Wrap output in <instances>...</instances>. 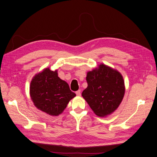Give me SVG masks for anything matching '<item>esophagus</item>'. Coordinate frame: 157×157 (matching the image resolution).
Masks as SVG:
<instances>
[{"mask_svg":"<svg viewBox=\"0 0 157 157\" xmlns=\"http://www.w3.org/2000/svg\"><path fill=\"white\" fill-rule=\"evenodd\" d=\"M76 95L77 96H81V90H78L77 91H76Z\"/></svg>","mask_w":157,"mask_h":157,"instance_id":"1","label":"esophagus"}]
</instances>
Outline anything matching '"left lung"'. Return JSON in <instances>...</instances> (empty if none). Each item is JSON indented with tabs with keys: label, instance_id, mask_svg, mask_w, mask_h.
Listing matches in <instances>:
<instances>
[{
	"label": "left lung",
	"instance_id": "left-lung-1",
	"mask_svg": "<svg viewBox=\"0 0 157 157\" xmlns=\"http://www.w3.org/2000/svg\"><path fill=\"white\" fill-rule=\"evenodd\" d=\"M88 86L82 96L97 116L104 117L120 105L125 93L122 76L116 70L100 64L97 69L87 72Z\"/></svg>",
	"mask_w": 157,
	"mask_h": 157
}]
</instances>
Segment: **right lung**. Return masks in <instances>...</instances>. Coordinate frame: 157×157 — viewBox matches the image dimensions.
<instances>
[{"label": "right lung", "instance_id": "add662e5", "mask_svg": "<svg viewBox=\"0 0 157 157\" xmlns=\"http://www.w3.org/2000/svg\"><path fill=\"white\" fill-rule=\"evenodd\" d=\"M30 96L38 109L50 116H58L76 94L67 82L58 76L57 71L49 68L34 76L30 85Z\"/></svg>", "mask_w": 157, "mask_h": 157}]
</instances>
